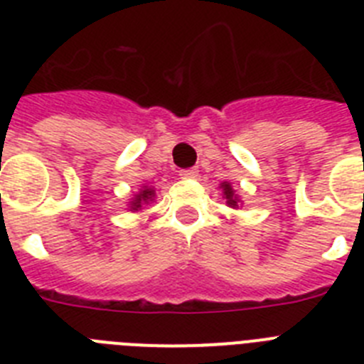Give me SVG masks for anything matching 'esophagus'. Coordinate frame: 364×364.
I'll use <instances>...</instances> for the list:
<instances>
[{
	"label": "esophagus",
	"instance_id": "34e87169",
	"mask_svg": "<svg viewBox=\"0 0 364 364\" xmlns=\"http://www.w3.org/2000/svg\"><path fill=\"white\" fill-rule=\"evenodd\" d=\"M198 175V171L197 169H182V171H180V176H182V178H195V176Z\"/></svg>",
	"mask_w": 364,
	"mask_h": 364
}]
</instances>
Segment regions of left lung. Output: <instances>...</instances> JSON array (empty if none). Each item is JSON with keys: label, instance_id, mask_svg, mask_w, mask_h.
<instances>
[{"label": "left lung", "instance_id": "left-lung-1", "mask_svg": "<svg viewBox=\"0 0 364 364\" xmlns=\"http://www.w3.org/2000/svg\"><path fill=\"white\" fill-rule=\"evenodd\" d=\"M222 188H224V195H226L228 204H230L231 208H237V197L233 195V189H231V186L224 182V184H222Z\"/></svg>", "mask_w": 364, "mask_h": 364}]
</instances>
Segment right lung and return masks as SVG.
Returning <instances> with one entry per match:
<instances>
[{
  "label": "right lung",
  "instance_id": "add662e5",
  "mask_svg": "<svg viewBox=\"0 0 364 364\" xmlns=\"http://www.w3.org/2000/svg\"><path fill=\"white\" fill-rule=\"evenodd\" d=\"M153 195H154L153 189H151V188H144L142 191L138 193L136 197H134L133 205H131V210H138V208H142L144 202L151 200V197H153Z\"/></svg>",
  "mask_w": 364,
  "mask_h": 364
}]
</instances>
